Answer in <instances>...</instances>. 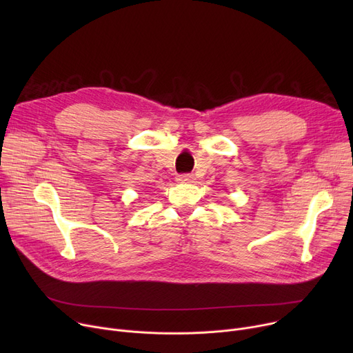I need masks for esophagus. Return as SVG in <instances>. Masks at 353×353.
<instances>
[{
    "mask_svg": "<svg viewBox=\"0 0 353 353\" xmlns=\"http://www.w3.org/2000/svg\"><path fill=\"white\" fill-rule=\"evenodd\" d=\"M196 179L193 174H180L177 176V181L180 183H193Z\"/></svg>",
    "mask_w": 353,
    "mask_h": 353,
    "instance_id": "1",
    "label": "esophagus"
}]
</instances>
